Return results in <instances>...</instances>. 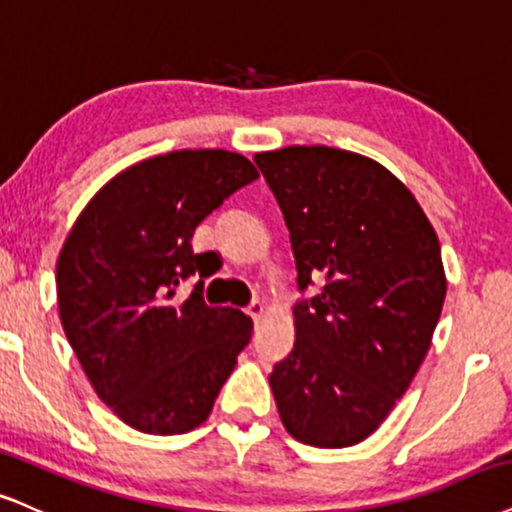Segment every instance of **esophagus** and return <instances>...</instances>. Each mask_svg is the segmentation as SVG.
<instances>
[{"instance_id":"1","label":"esophagus","mask_w":512,"mask_h":512,"mask_svg":"<svg viewBox=\"0 0 512 512\" xmlns=\"http://www.w3.org/2000/svg\"><path fill=\"white\" fill-rule=\"evenodd\" d=\"M245 312H248V315L255 319V322H260V319L264 317V312H267V307H264V303H260V300H252Z\"/></svg>"}]
</instances>
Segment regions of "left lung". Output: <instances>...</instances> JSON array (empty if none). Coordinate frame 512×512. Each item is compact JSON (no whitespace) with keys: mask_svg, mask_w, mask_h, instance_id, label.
Listing matches in <instances>:
<instances>
[{"mask_svg":"<svg viewBox=\"0 0 512 512\" xmlns=\"http://www.w3.org/2000/svg\"><path fill=\"white\" fill-rule=\"evenodd\" d=\"M291 231L295 343L274 365L286 432L317 448L365 441L408 391L446 298L441 245L420 202L386 166L326 145L257 152Z\"/></svg>","mask_w":512,"mask_h":512,"instance_id":"obj_1","label":"left lung"}]
</instances>
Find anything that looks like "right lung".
I'll list each match as a JSON object with an SVG mask.
<instances>
[{
	"label": "right lung",
	"instance_id": "1",
	"mask_svg": "<svg viewBox=\"0 0 512 512\" xmlns=\"http://www.w3.org/2000/svg\"><path fill=\"white\" fill-rule=\"evenodd\" d=\"M260 176L238 152L178 150L128 166L97 190L57 260L64 334L85 377L121 422L171 436L200 427L252 336L236 307H209L212 274L195 226Z\"/></svg>",
	"mask_w": 512,
	"mask_h": 512
}]
</instances>
